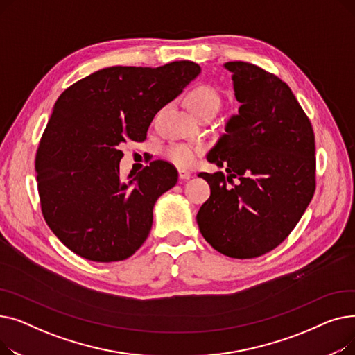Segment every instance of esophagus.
<instances>
[{
    "mask_svg": "<svg viewBox=\"0 0 355 355\" xmlns=\"http://www.w3.org/2000/svg\"><path fill=\"white\" fill-rule=\"evenodd\" d=\"M178 177H180V180H189L191 177V173L189 170H185V168H180Z\"/></svg>",
    "mask_w": 355,
    "mask_h": 355,
    "instance_id": "1",
    "label": "esophagus"
}]
</instances>
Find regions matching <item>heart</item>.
Returning <instances> with one entry per match:
<instances>
[{
  "label": "heart",
  "instance_id": "1",
  "mask_svg": "<svg viewBox=\"0 0 355 355\" xmlns=\"http://www.w3.org/2000/svg\"><path fill=\"white\" fill-rule=\"evenodd\" d=\"M187 103L191 109L193 114L200 118L204 114H217L221 99L216 89L209 85H197L194 86L187 95ZM201 148L193 144H171L165 148V157L170 159L173 164L180 166H190L194 164L197 155L200 154Z\"/></svg>",
  "mask_w": 355,
  "mask_h": 355
}]
</instances>
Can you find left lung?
<instances>
[{"label":"left lung","instance_id":"1","mask_svg":"<svg viewBox=\"0 0 355 355\" xmlns=\"http://www.w3.org/2000/svg\"><path fill=\"white\" fill-rule=\"evenodd\" d=\"M225 67L240 106L207 159L225 166L227 180L221 171L198 174L211 194L197 213V225L217 252L252 259L281 245L311 202L315 137L285 82L252 63Z\"/></svg>","mask_w":355,"mask_h":355}]
</instances>
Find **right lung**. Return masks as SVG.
Wrapping results in <instances>:
<instances>
[{"label":"right lung","mask_w":355,"mask_h":355,"mask_svg":"<svg viewBox=\"0 0 355 355\" xmlns=\"http://www.w3.org/2000/svg\"><path fill=\"white\" fill-rule=\"evenodd\" d=\"M200 70L189 60L106 67L73 83L54 103L35 154L37 187L47 226L73 253L109 263L142 246L154 204L178 173L157 159L123 181L121 145L145 141L157 112Z\"/></svg>","instance_id":"1"}]
</instances>
